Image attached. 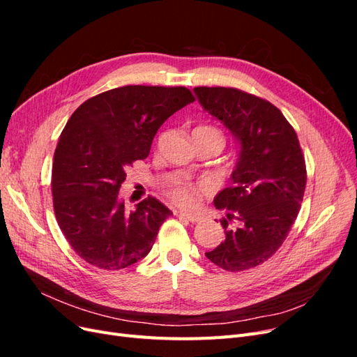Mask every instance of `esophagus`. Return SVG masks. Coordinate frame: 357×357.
<instances>
[{
  "instance_id": "1",
  "label": "esophagus",
  "mask_w": 357,
  "mask_h": 357,
  "mask_svg": "<svg viewBox=\"0 0 357 357\" xmlns=\"http://www.w3.org/2000/svg\"><path fill=\"white\" fill-rule=\"evenodd\" d=\"M181 219H186L188 222L190 223H198L201 222V218L199 215H195V214H189V213H177Z\"/></svg>"
}]
</instances>
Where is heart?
<instances>
[{
  "label": "heart",
  "mask_w": 357,
  "mask_h": 357,
  "mask_svg": "<svg viewBox=\"0 0 357 357\" xmlns=\"http://www.w3.org/2000/svg\"><path fill=\"white\" fill-rule=\"evenodd\" d=\"M202 129H211V131H215L214 128ZM208 190L210 188L207 183H195L186 178H176L165 188V195L172 204L183 210H195L199 207L202 197L207 195Z\"/></svg>",
  "instance_id": "obj_1"
}]
</instances>
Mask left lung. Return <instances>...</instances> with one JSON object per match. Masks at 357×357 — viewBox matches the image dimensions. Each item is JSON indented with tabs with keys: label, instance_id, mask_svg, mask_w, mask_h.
<instances>
[{
	"label": "left lung",
	"instance_id": "left-lung-1",
	"mask_svg": "<svg viewBox=\"0 0 357 357\" xmlns=\"http://www.w3.org/2000/svg\"><path fill=\"white\" fill-rule=\"evenodd\" d=\"M193 91L241 144L231 186L214 198L225 211L226 238L205 256L225 271H245L268 261L295 223L307 185L305 159L294 126L274 104L235 88Z\"/></svg>",
	"mask_w": 357,
	"mask_h": 357
}]
</instances>
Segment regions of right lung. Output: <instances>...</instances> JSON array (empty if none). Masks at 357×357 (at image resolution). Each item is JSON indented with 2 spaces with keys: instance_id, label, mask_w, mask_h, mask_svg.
<instances>
[{
  "instance_id": "right-lung-1",
  "label": "right lung",
  "mask_w": 357,
  "mask_h": 357,
  "mask_svg": "<svg viewBox=\"0 0 357 357\" xmlns=\"http://www.w3.org/2000/svg\"><path fill=\"white\" fill-rule=\"evenodd\" d=\"M193 101L185 86L129 84L71 114L53 156L52 195L59 228L84 262L117 271L152 250L172 213L150 195L128 211L119 189L126 168L149 156L160 125Z\"/></svg>"
}]
</instances>
